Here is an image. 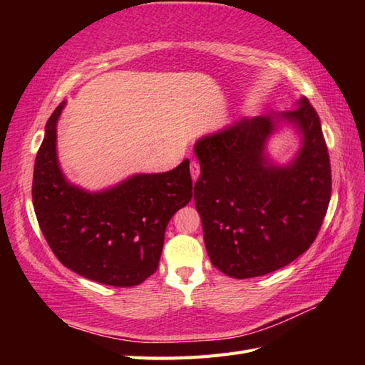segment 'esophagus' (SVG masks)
<instances>
[{
	"instance_id": "1",
	"label": "esophagus",
	"mask_w": 365,
	"mask_h": 365,
	"mask_svg": "<svg viewBox=\"0 0 365 365\" xmlns=\"http://www.w3.org/2000/svg\"><path fill=\"white\" fill-rule=\"evenodd\" d=\"M190 170H191V177H192V180L196 182V180H197V177H199V174H200V166H199V163L192 160V161H191V165H190Z\"/></svg>"
}]
</instances>
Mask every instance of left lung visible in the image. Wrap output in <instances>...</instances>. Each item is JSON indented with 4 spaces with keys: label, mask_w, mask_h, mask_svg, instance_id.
<instances>
[{
    "label": "left lung",
    "mask_w": 365,
    "mask_h": 365,
    "mask_svg": "<svg viewBox=\"0 0 365 365\" xmlns=\"http://www.w3.org/2000/svg\"><path fill=\"white\" fill-rule=\"evenodd\" d=\"M287 123L302 147L289 165L271 163L269 136ZM195 204L213 267L235 279L268 274L306 252L331 199L329 153L320 118L301 97L294 110L230 123L195 144Z\"/></svg>",
    "instance_id": "1"
}]
</instances>
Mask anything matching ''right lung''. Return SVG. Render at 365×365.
<instances>
[{
  "label": "right lung",
  "mask_w": 365,
  "mask_h": 365,
  "mask_svg": "<svg viewBox=\"0 0 365 365\" xmlns=\"http://www.w3.org/2000/svg\"><path fill=\"white\" fill-rule=\"evenodd\" d=\"M66 102L50 115L37 152L33 205L58 260L91 281L114 287L144 282L158 268L168 222L192 197L190 160L161 174H136L91 192L67 180L56 153V125Z\"/></svg>",
  "instance_id": "right-lung-1"
}]
</instances>
